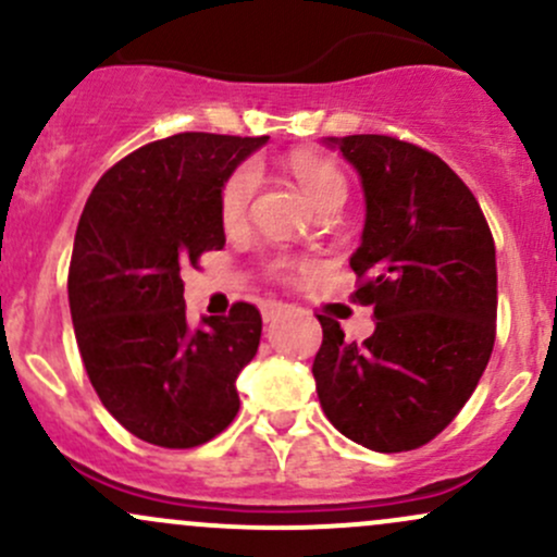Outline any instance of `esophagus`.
Instances as JSON below:
<instances>
[{
    "mask_svg": "<svg viewBox=\"0 0 557 557\" xmlns=\"http://www.w3.org/2000/svg\"><path fill=\"white\" fill-rule=\"evenodd\" d=\"M285 309H288V307H285V304H280V301H264V304H261V317H264V322H274L280 314H283Z\"/></svg>",
    "mask_w": 557,
    "mask_h": 557,
    "instance_id": "esophagus-1",
    "label": "esophagus"
}]
</instances>
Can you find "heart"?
Listing matches in <instances>:
<instances>
[{
	"label": "heart",
	"mask_w": 557,
	"mask_h": 557,
	"mask_svg": "<svg viewBox=\"0 0 557 557\" xmlns=\"http://www.w3.org/2000/svg\"><path fill=\"white\" fill-rule=\"evenodd\" d=\"M290 174L296 176L298 187L314 206V211L325 209L330 203H344L346 200V176L327 158L314 152H296L290 158ZM259 187V169L253 163H243L230 174L222 187V222L237 224L246 216L250 198ZM285 267V264H283Z\"/></svg>",
	"instance_id": "1"
}]
</instances>
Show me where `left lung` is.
<instances>
[{
	"instance_id": "left-lung-1",
	"label": "left lung",
	"mask_w": 557,
	"mask_h": 557,
	"mask_svg": "<svg viewBox=\"0 0 557 557\" xmlns=\"http://www.w3.org/2000/svg\"><path fill=\"white\" fill-rule=\"evenodd\" d=\"M359 174L362 243L351 264L375 333L351 344L317 317V396L372 451H407L451 423L484 375L497 322V261L479 200L438 156L383 134L322 139Z\"/></svg>"
}]
</instances>
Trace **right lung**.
I'll return each instance as SVG.
<instances>
[{
  "instance_id": "1",
  "label": "right lung",
  "mask_w": 557,
  "mask_h": 557,
  "mask_svg": "<svg viewBox=\"0 0 557 557\" xmlns=\"http://www.w3.org/2000/svg\"><path fill=\"white\" fill-rule=\"evenodd\" d=\"M267 139L185 132L145 145L102 174L78 219L69 304L84 368L108 412L156 447L206 444L240 407L259 309L235 304L189 327L182 272L224 248L222 187Z\"/></svg>"
}]
</instances>
